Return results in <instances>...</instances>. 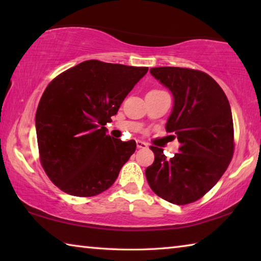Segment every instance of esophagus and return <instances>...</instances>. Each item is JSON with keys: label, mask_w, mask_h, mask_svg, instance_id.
I'll list each match as a JSON object with an SVG mask.
<instances>
[{"label": "esophagus", "mask_w": 261, "mask_h": 261, "mask_svg": "<svg viewBox=\"0 0 261 261\" xmlns=\"http://www.w3.org/2000/svg\"><path fill=\"white\" fill-rule=\"evenodd\" d=\"M137 147H138V148H147V144L143 140H137Z\"/></svg>", "instance_id": "esophagus-1"}]
</instances>
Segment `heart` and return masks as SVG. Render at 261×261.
Here are the masks:
<instances>
[{"instance_id":"b5f03b06","label":"heart","mask_w":261,"mask_h":261,"mask_svg":"<svg viewBox=\"0 0 261 261\" xmlns=\"http://www.w3.org/2000/svg\"><path fill=\"white\" fill-rule=\"evenodd\" d=\"M154 91H156V90H154Z\"/></svg>"}]
</instances>
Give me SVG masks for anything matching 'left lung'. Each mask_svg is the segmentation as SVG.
<instances>
[{
    "mask_svg": "<svg viewBox=\"0 0 261 261\" xmlns=\"http://www.w3.org/2000/svg\"><path fill=\"white\" fill-rule=\"evenodd\" d=\"M149 71L174 96L166 130L176 135L180 146L171 159L151 146L155 158L145 175L159 197L187 205L208 192L231 161L230 105L219 84L199 70L160 67Z\"/></svg>",
    "mask_w": 261,
    "mask_h": 261,
    "instance_id": "obj_1",
    "label": "left lung"
}]
</instances>
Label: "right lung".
I'll list each match as a JSON object with an SVG mask.
<instances>
[{"instance_id":"add662e5","label":"right lung","mask_w":261,"mask_h":261,"mask_svg":"<svg viewBox=\"0 0 261 261\" xmlns=\"http://www.w3.org/2000/svg\"><path fill=\"white\" fill-rule=\"evenodd\" d=\"M147 71L90 60L49 83L35 114V130L41 165L62 191L92 197L114 184L136 141L113 138L105 125Z\"/></svg>"}]
</instances>
